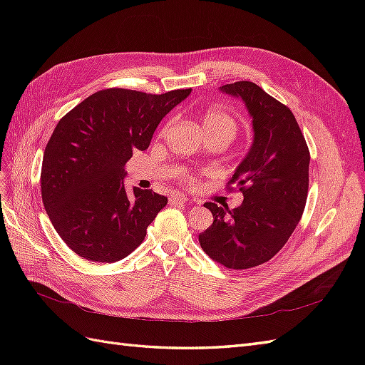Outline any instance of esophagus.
I'll return each instance as SVG.
<instances>
[{
    "instance_id": "esophagus-1",
    "label": "esophagus",
    "mask_w": 365,
    "mask_h": 365,
    "mask_svg": "<svg viewBox=\"0 0 365 365\" xmlns=\"http://www.w3.org/2000/svg\"><path fill=\"white\" fill-rule=\"evenodd\" d=\"M169 201L172 204H185L187 201H189V197H187L184 193H172L170 197H169Z\"/></svg>"
}]
</instances>
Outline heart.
<instances>
[{
    "instance_id": "obj_1",
    "label": "heart",
    "mask_w": 365,
    "mask_h": 365,
    "mask_svg": "<svg viewBox=\"0 0 365 365\" xmlns=\"http://www.w3.org/2000/svg\"><path fill=\"white\" fill-rule=\"evenodd\" d=\"M169 125H172V121H169ZM201 125L207 135L224 134L230 138H233L237 130L235 118L225 111H220L217 108H210L201 114Z\"/></svg>"
}]
</instances>
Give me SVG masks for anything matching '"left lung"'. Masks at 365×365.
Masks as SVG:
<instances>
[{
  "instance_id": "obj_1",
  "label": "left lung",
  "mask_w": 365,
  "mask_h": 365,
  "mask_svg": "<svg viewBox=\"0 0 365 365\" xmlns=\"http://www.w3.org/2000/svg\"><path fill=\"white\" fill-rule=\"evenodd\" d=\"M219 90L245 103L254 137L231 176L244 202L233 210L205 202L213 224L200 235V244L222 267L248 269L272 259L300 222L311 155L291 109L259 85L242 81Z\"/></svg>"
}]
</instances>
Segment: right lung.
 I'll return each instance as SVG.
<instances>
[{"label":"right lung","instance_id":"obj_1","mask_svg":"<svg viewBox=\"0 0 365 365\" xmlns=\"http://www.w3.org/2000/svg\"><path fill=\"white\" fill-rule=\"evenodd\" d=\"M109 88L86 97L54 128L42 160V202L54 230L81 257L114 263L134 251L168 197L125 189V164L146 150L163 117L189 97Z\"/></svg>","mask_w":365,"mask_h":365}]
</instances>
